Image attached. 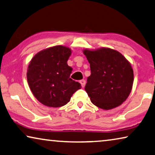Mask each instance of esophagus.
<instances>
[{
	"mask_svg": "<svg viewBox=\"0 0 155 155\" xmlns=\"http://www.w3.org/2000/svg\"><path fill=\"white\" fill-rule=\"evenodd\" d=\"M80 84H81V85L82 87H84L85 86V80L80 81Z\"/></svg>",
	"mask_w": 155,
	"mask_h": 155,
	"instance_id": "1",
	"label": "esophagus"
}]
</instances>
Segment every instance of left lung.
Wrapping results in <instances>:
<instances>
[{
	"mask_svg": "<svg viewBox=\"0 0 155 155\" xmlns=\"http://www.w3.org/2000/svg\"><path fill=\"white\" fill-rule=\"evenodd\" d=\"M91 67L85 90L92 103L104 110L121 105L130 94L134 71L129 62L116 50L101 47L83 51Z\"/></svg>",
	"mask_w": 155,
	"mask_h": 155,
	"instance_id": "obj_1",
	"label": "left lung"
}]
</instances>
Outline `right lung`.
Returning a JSON list of instances; mask_svg holds the SVG:
<instances>
[{
	"label": "right lung",
	"mask_w": 155,
	"mask_h": 155,
	"mask_svg": "<svg viewBox=\"0 0 155 155\" xmlns=\"http://www.w3.org/2000/svg\"><path fill=\"white\" fill-rule=\"evenodd\" d=\"M71 54L69 47L54 46L40 51L31 59L27 70V81L32 93L42 104L61 107L72 94L81 88L70 77L72 68L68 64Z\"/></svg>",
	"instance_id": "1"
}]
</instances>
